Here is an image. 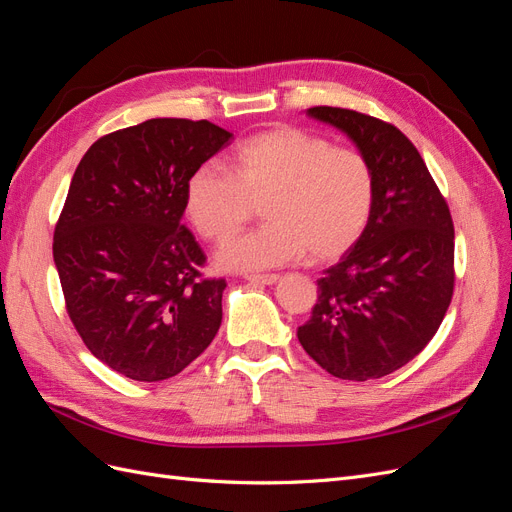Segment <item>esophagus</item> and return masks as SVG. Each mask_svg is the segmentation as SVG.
<instances>
[{
    "mask_svg": "<svg viewBox=\"0 0 512 512\" xmlns=\"http://www.w3.org/2000/svg\"><path fill=\"white\" fill-rule=\"evenodd\" d=\"M245 280L250 282V284H260V286H273V284L280 282V275H275V273H271V275H247Z\"/></svg>",
    "mask_w": 512,
    "mask_h": 512,
    "instance_id": "34e87169",
    "label": "esophagus"
}]
</instances>
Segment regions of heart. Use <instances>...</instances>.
Wrapping results in <instances>:
<instances>
[{"label": "heart", "instance_id": "heart-1", "mask_svg": "<svg viewBox=\"0 0 512 512\" xmlns=\"http://www.w3.org/2000/svg\"><path fill=\"white\" fill-rule=\"evenodd\" d=\"M185 213L209 241H224L265 207L267 226L226 241V271H267L303 258L335 260L359 243L376 205V175L359 149L280 126L245 138L228 170L198 166L185 181Z\"/></svg>", "mask_w": 512, "mask_h": 512}]
</instances>
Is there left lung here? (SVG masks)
<instances>
[{"label":"left lung","mask_w":512,"mask_h":512,"mask_svg":"<svg viewBox=\"0 0 512 512\" xmlns=\"http://www.w3.org/2000/svg\"><path fill=\"white\" fill-rule=\"evenodd\" d=\"M307 115L344 132L369 160L376 205L359 243L324 269L297 337L335 378H382L429 344L451 305V211L421 153L391 123L335 106Z\"/></svg>","instance_id":"1"}]
</instances>
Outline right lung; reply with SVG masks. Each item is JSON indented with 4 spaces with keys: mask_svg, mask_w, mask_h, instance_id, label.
Returning <instances> with one entry per match:
<instances>
[{
    "mask_svg": "<svg viewBox=\"0 0 512 512\" xmlns=\"http://www.w3.org/2000/svg\"><path fill=\"white\" fill-rule=\"evenodd\" d=\"M215 123L147 119L102 136L76 166L53 237L74 329L138 382L177 376L222 324L224 280L181 222L185 181L230 143Z\"/></svg>",
    "mask_w": 512,
    "mask_h": 512,
    "instance_id": "add662e5",
    "label": "right lung"
}]
</instances>
